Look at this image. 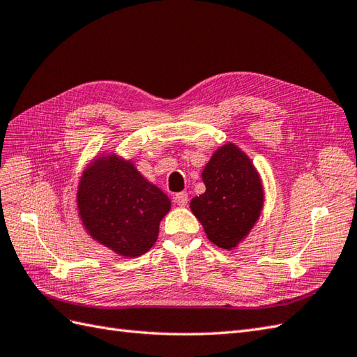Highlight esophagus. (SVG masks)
Returning a JSON list of instances; mask_svg holds the SVG:
<instances>
[{
  "mask_svg": "<svg viewBox=\"0 0 357 357\" xmlns=\"http://www.w3.org/2000/svg\"><path fill=\"white\" fill-rule=\"evenodd\" d=\"M173 199H175V204L179 205V206H185L188 204V195L185 193V191H181V193H176Z\"/></svg>",
  "mask_w": 357,
  "mask_h": 357,
  "instance_id": "esophagus-1",
  "label": "esophagus"
}]
</instances>
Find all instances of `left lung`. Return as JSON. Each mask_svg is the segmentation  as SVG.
I'll use <instances>...</instances> for the list:
<instances>
[{
	"label": "left lung",
	"mask_w": 357,
	"mask_h": 357,
	"mask_svg": "<svg viewBox=\"0 0 357 357\" xmlns=\"http://www.w3.org/2000/svg\"><path fill=\"white\" fill-rule=\"evenodd\" d=\"M204 195L191 199L190 208L215 245L232 249L259 218L264 191L258 172L241 149L222 146L202 172Z\"/></svg>",
	"instance_id": "obj_1"
}]
</instances>
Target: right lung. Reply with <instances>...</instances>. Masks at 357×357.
<instances>
[{
	"instance_id": "1",
	"label": "right lung",
	"mask_w": 357,
	"mask_h": 357,
	"mask_svg": "<svg viewBox=\"0 0 357 357\" xmlns=\"http://www.w3.org/2000/svg\"><path fill=\"white\" fill-rule=\"evenodd\" d=\"M77 202L91 238L126 258L152 248L170 209V199L117 155L99 157L84 170Z\"/></svg>"
}]
</instances>
